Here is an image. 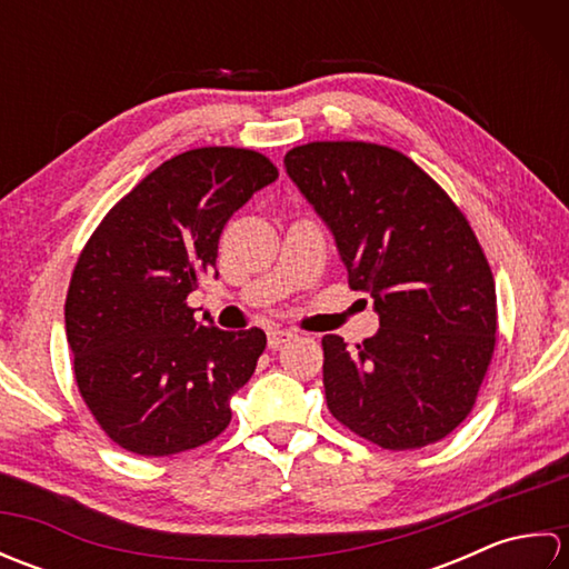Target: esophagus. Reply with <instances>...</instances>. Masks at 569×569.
I'll return each instance as SVG.
<instances>
[{"label": "esophagus", "instance_id": "obj_1", "mask_svg": "<svg viewBox=\"0 0 569 569\" xmlns=\"http://www.w3.org/2000/svg\"><path fill=\"white\" fill-rule=\"evenodd\" d=\"M293 337V332L291 330H281V328H276V330H271L269 332V347L271 349H278L281 345H286L288 340H291Z\"/></svg>", "mask_w": 569, "mask_h": 569}]
</instances>
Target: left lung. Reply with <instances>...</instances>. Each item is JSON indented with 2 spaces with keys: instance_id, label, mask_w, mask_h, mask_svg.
I'll use <instances>...</instances> for the list:
<instances>
[{
  "instance_id": "obj_1",
  "label": "left lung",
  "mask_w": 569,
  "mask_h": 569,
  "mask_svg": "<svg viewBox=\"0 0 569 569\" xmlns=\"http://www.w3.org/2000/svg\"><path fill=\"white\" fill-rule=\"evenodd\" d=\"M283 163L379 316L357 349L322 337L330 413L383 450L442 440L475 408L497 345V288L467 217L379 143L312 141Z\"/></svg>"
}]
</instances>
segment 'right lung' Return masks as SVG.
Instances as JSON below:
<instances>
[{
	"label": "right lung",
	"mask_w": 569,
	"mask_h": 569,
	"mask_svg": "<svg viewBox=\"0 0 569 569\" xmlns=\"http://www.w3.org/2000/svg\"><path fill=\"white\" fill-rule=\"evenodd\" d=\"M276 178L257 151H186L119 200L84 244L66 298L72 369L124 450L178 455L232 420L229 398L251 379L266 335L196 322L186 300L214 271L229 217Z\"/></svg>",
	"instance_id": "right-lung-1"
}]
</instances>
